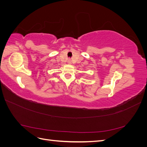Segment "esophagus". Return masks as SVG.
I'll use <instances>...</instances> for the list:
<instances>
[{"mask_svg":"<svg viewBox=\"0 0 147 147\" xmlns=\"http://www.w3.org/2000/svg\"><path fill=\"white\" fill-rule=\"evenodd\" d=\"M69 64L70 63V61H69Z\"/></svg>","mask_w":147,"mask_h":147,"instance_id":"1","label":"esophagus"}]
</instances>
